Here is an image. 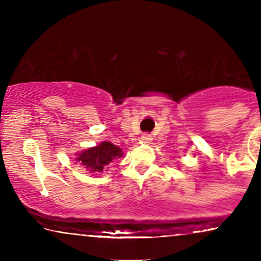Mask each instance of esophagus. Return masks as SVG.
Here are the masks:
<instances>
[{"label":"esophagus","instance_id":"obj_1","mask_svg":"<svg viewBox=\"0 0 261 261\" xmlns=\"http://www.w3.org/2000/svg\"><path fill=\"white\" fill-rule=\"evenodd\" d=\"M141 139H143V141L144 143H150V141L152 140V136H151V134H144L143 136H141Z\"/></svg>","mask_w":261,"mask_h":261}]
</instances>
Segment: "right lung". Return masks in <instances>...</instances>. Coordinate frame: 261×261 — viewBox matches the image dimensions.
I'll list each match as a JSON object with an SVG mask.
<instances>
[{"label": "right lung", "instance_id": "right-lung-1", "mask_svg": "<svg viewBox=\"0 0 261 261\" xmlns=\"http://www.w3.org/2000/svg\"><path fill=\"white\" fill-rule=\"evenodd\" d=\"M120 156H122V151L120 147L109 143V141H105L99 145L82 151L81 154H78L77 160L89 170V173L98 174V173L103 172L107 164Z\"/></svg>", "mask_w": 261, "mask_h": 261}]
</instances>
